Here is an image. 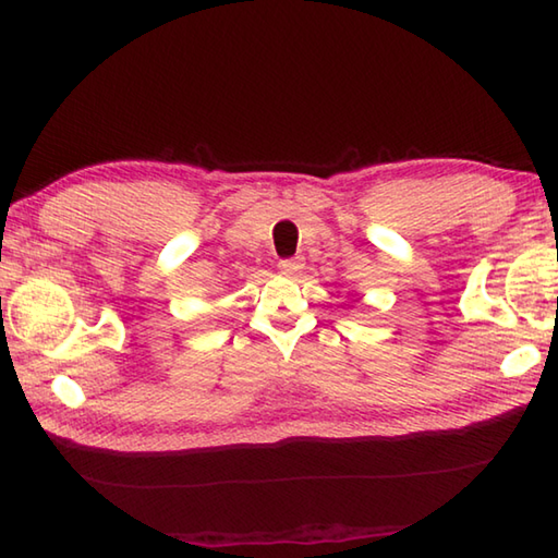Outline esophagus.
Instances as JSON below:
<instances>
[{"instance_id": "1", "label": "esophagus", "mask_w": 558, "mask_h": 558, "mask_svg": "<svg viewBox=\"0 0 558 558\" xmlns=\"http://www.w3.org/2000/svg\"><path fill=\"white\" fill-rule=\"evenodd\" d=\"M280 272H286V276H298V272L304 268V258L302 256H292V258H282L278 264Z\"/></svg>"}]
</instances>
